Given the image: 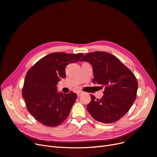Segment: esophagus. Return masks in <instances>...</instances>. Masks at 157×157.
<instances>
[{
    "label": "esophagus",
    "mask_w": 157,
    "mask_h": 157,
    "mask_svg": "<svg viewBox=\"0 0 157 157\" xmlns=\"http://www.w3.org/2000/svg\"><path fill=\"white\" fill-rule=\"evenodd\" d=\"M82 93H83V92H82V91H78V92H77V96H78V97L81 96V94H82Z\"/></svg>",
    "instance_id": "34e87169"
}]
</instances>
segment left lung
Instances as JSON below:
<instances>
[{"instance_id": "8db88e82", "label": "left lung", "mask_w": 157, "mask_h": 157, "mask_svg": "<svg viewBox=\"0 0 157 157\" xmlns=\"http://www.w3.org/2000/svg\"><path fill=\"white\" fill-rule=\"evenodd\" d=\"M80 61L92 65L93 83L105 86L100 99L91 94V101L87 105L88 113L95 120L103 123L118 121L129 111L136 98L138 84L134 75L108 52H91Z\"/></svg>"}]
</instances>
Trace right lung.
<instances>
[{"instance_id":"right-lung-1","label":"right lung","mask_w":157,"mask_h":157,"mask_svg":"<svg viewBox=\"0 0 157 157\" xmlns=\"http://www.w3.org/2000/svg\"><path fill=\"white\" fill-rule=\"evenodd\" d=\"M83 55L52 53L37 61L27 71L22 96L28 111L42 124L58 126L69 116L77 94L58 92L57 85L66 77V66L77 62Z\"/></svg>"}]
</instances>
